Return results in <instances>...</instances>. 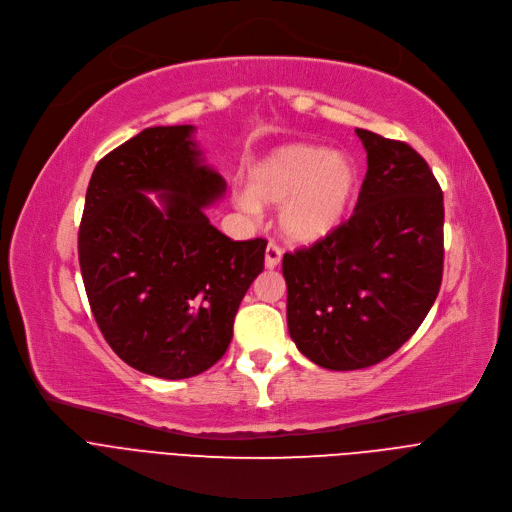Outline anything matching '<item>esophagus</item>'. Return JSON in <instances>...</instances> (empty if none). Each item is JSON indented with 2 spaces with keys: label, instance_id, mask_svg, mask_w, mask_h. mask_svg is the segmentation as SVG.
Here are the masks:
<instances>
[{
  "label": "esophagus",
  "instance_id": "1",
  "mask_svg": "<svg viewBox=\"0 0 512 512\" xmlns=\"http://www.w3.org/2000/svg\"><path fill=\"white\" fill-rule=\"evenodd\" d=\"M282 259V249L278 245H274V242H270L265 249V267L267 270H274V267H278Z\"/></svg>",
  "mask_w": 512,
  "mask_h": 512
}]
</instances>
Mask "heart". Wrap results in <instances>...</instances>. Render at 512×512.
Segmentation results:
<instances>
[{"label": "heart", "mask_w": 512, "mask_h": 512, "mask_svg": "<svg viewBox=\"0 0 512 512\" xmlns=\"http://www.w3.org/2000/svg\"><path fill=\"white\" fill-rule=\"evenodd\" d=\"M357 186L359 174L348 155L290 143L255 161L247 174V193H236L234 199L247 213H257L263 205H282V232L294 242L311 245L340 226Z\"/></svg>", "instance_id": "b5f03b06"}]
</instances>
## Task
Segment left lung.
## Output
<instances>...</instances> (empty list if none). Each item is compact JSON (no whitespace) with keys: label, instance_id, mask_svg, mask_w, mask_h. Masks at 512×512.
I'll list each match as a JSON object with an SVG mask.
<instances>
[{"label":"left lung","instance_id":"1","mask_svg":"<svg viewBox=\"0 0 512 512\" xmlns=\"http://www.w3.org/2000/svg\"><path fill=\"white\" fill-rule=\"evenodd\" d=\"M357 137L367 174L353 215L282 259L290 338L332 371L396 353L432 309L444 270V197L427 161L371 130Z\"/></svg>","mask_w":512,"mask_h":512}]
</instances>
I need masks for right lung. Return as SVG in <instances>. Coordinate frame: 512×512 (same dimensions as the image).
Instances as JSON below:
<instances>
[{"mask_svg": "<svg viewBox=\"0 0 512 512\" xmlns=\"http://www.w3.org/2000/svg\"><path fill=\"white\" fill-rule=\"evenodd\" d=\"M195 128L153 126L93 170L78 261L97 326L130 367L184 380L218 363L267 242L232 240L205 207L226 180L203 164ZM145 192H157L155 206Z\"/></svg>", "mask_w": 512, "mask_h": 512, "instance_id": "add662e5", "label": "right lung"}]
</instances>
